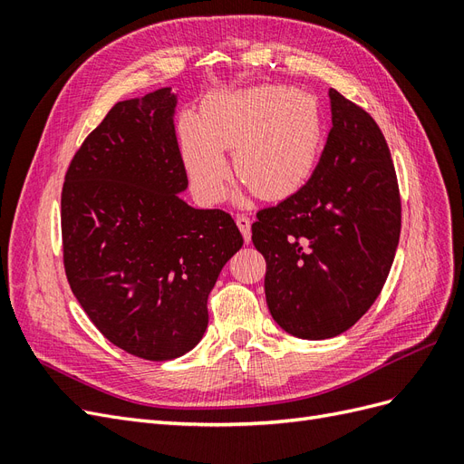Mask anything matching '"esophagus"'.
I'll return each mask as SVG.
<instances>
[{"instance_id":"esophagus-1","label":"esophagus","mask_w":464,"mask_h":464,"mask_svg":"<svg viewBox=\"0 0 464 464\" xmlns=\"http://www.w3.org/2000/svg\"><path fill=\"white\" fill-rule=\"evenodd\" d=\"M236 224H237V228H240L246 244H249L251 242V220L246 215H237Z\"/></svg>"}]
</instances>
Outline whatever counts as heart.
Segmentation results:
<instances>
[{
  "instance_id": "1",
  "label": "heart",
  "mask_w": 464,
  "mask_h": 464,
  "mask_svg": "<svg viewBox=\"0 0 464 464\" xmlns=\"http://www.w3.org/2000/svg\"><path fill=\"white\" fill-rule=\"evenodd\" d=\"M323 143V118L315 98L290 87H257L213 94L201 121H181V154L195 191L207 203L228 193L234 170L263 199H285L312 178Z\"/></svg>"
}]
</instances>
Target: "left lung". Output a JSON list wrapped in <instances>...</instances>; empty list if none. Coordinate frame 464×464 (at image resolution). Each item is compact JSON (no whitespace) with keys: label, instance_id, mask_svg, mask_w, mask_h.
Segmentation results:
<instances>
[{"label":"left lung","instance_id":"1","mask_svg":"<svg viewBox=\"0 0 464 464\" xmlns=\"http://www.w3.org/2000/svg\"><path fill=\"white\" fill-rule=\"evenodd\" d=\"M329 96L333 128L312 178L251 224L269 312L307 341L341 334L370 310L401 236L399 181L382 130L339 91Z\"/></svg>","mask_w":464,"mask_h":464}]
</instances>
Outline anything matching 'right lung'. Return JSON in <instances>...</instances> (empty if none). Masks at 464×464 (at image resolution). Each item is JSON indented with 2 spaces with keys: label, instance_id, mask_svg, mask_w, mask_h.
I'll list each match as a JSON object with an SVG mask.
<instances>
[{
  "label": "right lung",
  "instance_id": "1",
  "mask_svg": "<svg viewBox=\"0 0 464 464\" xmlns=\"http://www.w3.org/2000/svg\"><path fill=\"white\" fill-rule=\"evenodd\" d=\"M170 89L114 104L82 141L62 189L67 283L94 327L137 358L164 362L201 341L207 300L244 246L220 208H193Z\"/></svg>",
  "mask_w": 464,
  "mask_h": 464
}]
</instances>
